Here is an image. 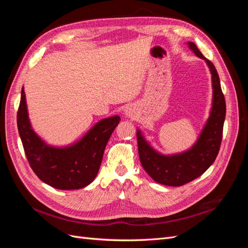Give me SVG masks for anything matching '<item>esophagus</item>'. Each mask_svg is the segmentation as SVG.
Segmentation results:
<instances>
[{
  "label": "esophagus",
  "instance_id": "34e87169",
  "mask_svg": "<svg viewBox=\"0 0 248 248\" xmlns=\"http://www.w3.org/2000/svg\"><path fill=\"white\" fill-rule=\"evenodd\" d=\"M124 115H125L126 118L133 119V118H136L137 115H138V109H137L136 107L132 106V104H130V106L125 108V109H124Z\"/></svg>",
  "mask_w": 248,
  "mask_h": 248
}]
</instances>
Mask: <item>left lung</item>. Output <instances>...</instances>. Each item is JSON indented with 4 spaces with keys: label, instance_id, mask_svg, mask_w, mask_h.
Returning <instances> with one entry per match:
<instances>
[{
    "label": "left lung",
    "instance_id": "8db88e82",
    "mask_svg": "<svg viewBox=\"0 0 248 248\" xmlns=\"http://www.w3.org/2000/svg\"><path fill=\"white\" fill-rule=\"evenodd\" d=\"M187 46L206 62L212 81V107L196 142L183 152L161 154L150 145L141 130L137 129L139 156L142 168L155 182L168 186L184 185L202 176L210 168L219 151L226 119V101L214 65L202 55L193 42H187Z\"/></svg>",
    "mask_w": 248,
    "mask_h": 248
}]
</instances>
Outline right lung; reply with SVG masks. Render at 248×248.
Wrapping results in <instances>:
<instances>
[{
	"mask_svg": "<svg viewBox=\"0 0 248 248\" xmlns=\"http://www.w3.org/2000/svg\"><path fill=\"white\" fill-rule=\"evenodd\" d=\"M121 121L119 116L104 118L84 137L67 146H52L42 140L30 122L26 94L21 88L17 127L25 153L32 170L42 182L57 189H80L94 181L104 149Z\"/></svg>",
	"mask_w": 248,
	"mask_h": 248,
	"instance_id": "obj_1",
	"label": "right lung"
}]
</instances>
